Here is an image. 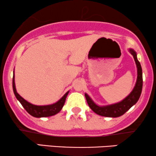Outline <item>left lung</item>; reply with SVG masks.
<instances>
[{"label": "left lung", "instance_id": "left-lung-1", "mask_svg": "<svg viewBox=\"0 0 156 156\" xmlns=\"http://www.w3.org/2000/svg\"><path fill=\"white\" fill-rule=\"evenodd\" d=\"M129 51L133 56L137 67V80L133 91L130 93L129 95L127 96L124 100L119 102V103L108 105H104V106H100V105L95 104L94 101L91 99L90 97L87 94H85L86 99H87L89 106L97 114L107 117H120V116L123 115L127 111L129 110L139 101L141 90H142V69H141L140 63L137 59L136 53L133 49H129Z\"/></svg>", "mask_w": 156, "mask_h": 156}]
</instances>
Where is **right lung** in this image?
<instances>
[{
	"label": "right lung",
	"instance_id": "right-lung-1",
	"mask_svg": "<svg viewBox=\"0 0 156 156\" xmlns=\"http://www.w3.org/2000/svg\"><path fill=\"white\" fill-rule=\"evenodd\" d=\"M12 87H13V91L15 93V95L17 100L23 105V108L26 110V112L31 116L34 117H51V116L55 115L58 114V112L62 110L63 108L64 103H65L66 98H67L68 93L67 92L62 98L56 103H53L51 105H36L31 104L29 102L26 101V100L23 99L18 93L17 92L15 88V74L13 75V80H12Z\"/></svg>",
	"mask_w": 156,
	"mask_h": 156
}]
</instances>
